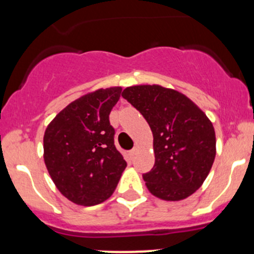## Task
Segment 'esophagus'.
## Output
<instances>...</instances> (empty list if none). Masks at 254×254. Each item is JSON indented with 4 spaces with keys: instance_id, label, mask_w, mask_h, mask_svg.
<instances>
[{
    "instance_id": "obj_1",
    "label": "esophagus",
    "mask_w": 254,
    "mask_h": 254,
    "mask_svg": "<svg viewBox=\"0 0 254 254\" xmlns=\"http://www.w3.org/2000/svg\"><path fill=\"white\" fill-rule=\"evenodd\" d=\"M137 153H138V148H133L132 150L129 151V156H130V158H133V156L137 155Z\"/></svg>"
}]
</instances>
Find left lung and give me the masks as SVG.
I'll return each mask as SVG.
<instances>
[{"mask_svg": "<svg viewBox=\"0 0 254 254\" xmlns=\"http://www.w3.org/2000/svg\"><path fill=\"white\" fill-rule=\"evenodd\" d=\"M122 96L153 132L155 164L143 175L149 192L170 202L192 195L205 181L216 155L210 120L185 94L159 84L128 87Z\"/></svg>", "mask_w": 254, "mask_h": 254, "instance_id": "left-lung-1", "label": "left lung"}]
</instances>
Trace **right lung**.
<instances>
[{
	"label": "right lung",
	"mask_w": 254,
	"mask_h": 254,
	"mask_svg": "<svg viewBox=\"0 0 254 254\" xmlns=\"http://www.w3.org/2000/svg\"><path fill=\"white\" fill-rule=\"evenodd\" d=\"M121 91V87H111L85 94L60 111L46 128V169L57 190L74 204L105 202L126 169L109 121Z\"/></svg>",
	"instance_id": "obj_1"
}]
</instances>
